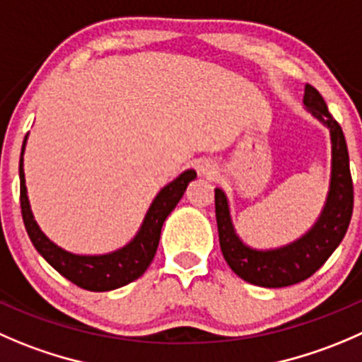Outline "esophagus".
<instances>
[{
	"instance_id": "obj_1",
	"label": "esophagus",
	"mask_w": 362,
	"mask_h": 362,
	"mask_svg": "<svg viewBox=\"0 0 362 362\" xmlns=\"http://www.w3.org/2000/svg\"><path fill=\"white\" fill-rule=\"evenodd\" d=\"M199 171H202L203 175H206V177H214V175H216V168L210 166V164H202V166H199Z\"/></svg>"
}]
</instances>
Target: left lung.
Returning <instances> with one entry per match:
<instances>
[{"label":"left lung","instance_id":"left-lung-1","mask_svg":"<svg viewBox=\"0 0 362 362\" xmlns=\"http://www.w3.org/2000/svg\"><path fill=\"white\" fill-rule=\"evenodd\" d=\"M304 104L331 131L332 175L327 203L318 223L293 244L274 251H256L235 235L226 196L216 189V219L224 259L238 278L256 286L283 288L304 281L327 262L349 230L354 210V182L350 175L349 148L338 122L331 117L318 90L306 84Z\"/></svg>","mask_w":362,"mask_h":362}]
</instances>
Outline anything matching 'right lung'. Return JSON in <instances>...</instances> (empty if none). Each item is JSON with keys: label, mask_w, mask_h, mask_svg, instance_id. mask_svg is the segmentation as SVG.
<instances>
[{"label": "right lung", "mask_w": 362, "mask_h": 362, "mask_svg": "<svg viewBox=\"0 0 362 362\" xmlns=\"http://www.w3.org/2000/svg\"><path fill=\"white\" fill-rule=\"evenodd\" d=\"M24 145H26V138H24L19 160L21 214H23L24 226H26V231L30 235L31 242H33L35 249L44 256L45 262L54 267L63 278L72 281L79 288L90 290V292H107V290L120 288V286H125L134 281V279H138L148 269L153 256H156L163 223L170 216L171 210L177 206V203L180 202L189 182L196 178V171H184L177 180L168 184L157 194L145 221H143L141 230H139V233L136 235L131 244L122 247L120 251L111 252V255L77 256L72 255V252L63 251L62 247L52 244L35 223L33 214L30 210V203H28L26 185H24Z\"/></svg>", "instance_id": "right-lung-1"}]
</instances>
